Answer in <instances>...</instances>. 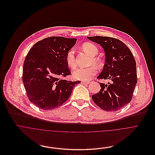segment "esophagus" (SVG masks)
Wrapping results in <instances>:
<instances>
[{
  "label": "esophagus",
  "instance_id": "esophagus-1",
  "mask_svg": "<svg viewBox=\"0 0 155 155\" xmlns=\"http://www.w3.org/2000/svg\"><path fill=\"white\" fill-rule=\"evenodd\" d=\"M89 82H88V81H82V82H81L82 84H89Z\"/></svg>",
  "mask_w": 155,
  "mask_h": 155
}]
</instances>
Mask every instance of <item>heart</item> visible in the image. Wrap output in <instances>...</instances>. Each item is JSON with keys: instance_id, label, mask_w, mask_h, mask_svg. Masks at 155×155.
Segmentation results:
<instances>
[{"instance_id": "obj_1", "label": "heart", "mask_w": 155, "mask_h": 155, "mask_svg": "<svg viewBox=\"0 0 155 155\" xmlns=\"http://www.w3.org/2000/svg\"><path fill=\"white\" fill-rule=\"evenodd\" d=\"M82 49L84 52L91 56L90 64L99 67L101 65V61L98 58L95 57L98 52V48L92 43H85L83 44ZM66 61L67 65L73 68L76 66V59L74 51L73 49H70L67 54ZM97 73V68L95 66H91L88 68H76L73 72V77L74 79L80 81H87L90 80L93 76H94Z\"/></svg>"}]
</instances>
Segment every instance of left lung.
<instances>
[{
  "label": "left lung",
  "instance_id": "left-lung-1",
  "mask_svg": "<svg viewBox=\"0 0 155 155\" xmlns=\"http://www.w3.org/2000/svg\"><path fill=\"white\" fill-rule=\"evenodd\" d=\"M99 44L105 52V64L97 77L109 79L108 84L100 83V92L93 95L94 103L106 111H117L132 100L137 84L136 62L129 48L120 40L108 37H87Z\"/></svg>",
  "mask_w": 155,
  "mask_h": 155
}]
</instances>
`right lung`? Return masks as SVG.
Masks as SVG:
<instances>
[{"label":"right lung","mask_w":155,"mask_h":155,"mask_svg":"<svg viewBox=\"0 0 155 155\" xmlns=\"http://www.w3.org/2000/svg\"><path fill=\"white\" fill-rule=\"evenodd\" d=\"M76 41L51 37L38 41L29 50L23 65L22 82L28 100L38 107H58L70 98L74 85L81 83L60 79L71 73L66 55Z\"/></svg>","instance_id":"right-lung-1"}]
</instances>
